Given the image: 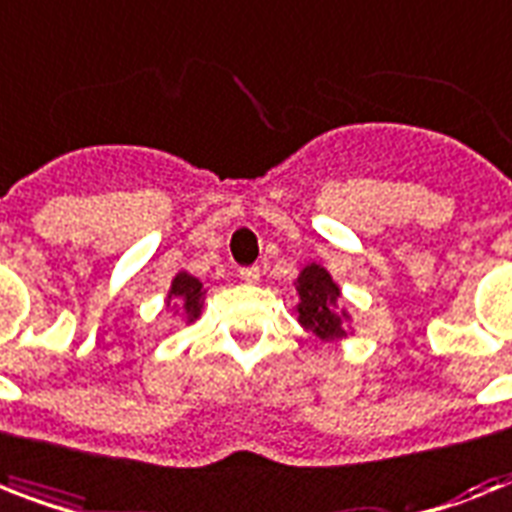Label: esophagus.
I'll return each mask as SVG.
<instances>
[{
    "mask_svg": "<svg viewBox=\"0 0 512 512\" xmlns=\"http://www.w3.org/2000/svg\"><path fill=\"white\" fill-rule=\"evenodd\" d=\"M239 276L244 284H257L260 281V268H241Z\"/></svg>",
    "mask_w": 512,
    "mask_h": 512,
    "instance_id": "1",
    "label": "esophagus"
}]
</instances>
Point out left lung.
<instances>
[{
  "label": "left lung",
  "instance_id": "obj_1",
  "mask_svg": "<svg viewBox=\"0 0 512 512\" xmlns=\"http://www.w3.org/2000/svg\"><path fill=\"white\" fill-rule=\"evenodd\" d=\"M297 324L324 342H340L353 335V316L342 305V289L321 263H308L295 279Z\"/></svg>",
  "mask_w": 512,
  "mask_h": 512
}]
</instances>
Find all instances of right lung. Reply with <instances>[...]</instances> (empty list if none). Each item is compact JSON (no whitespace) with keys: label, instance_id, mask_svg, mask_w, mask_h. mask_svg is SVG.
<instances>
[{"label":"right lung","instance_id":"right-lung-1","mask_svg":"<svg viewBox=\"0 0 512 512\" xmlns=\"http://www.w3.org/2000/svg\"><path fill=\"white\" fill-rule=\"evenodd\" d=\"M167 311L180 319V324H193L201 319V308H204V284L188 271H177L167 289Z\"/></svg>","mask_w":512,"mask_h":512}]
</instances>
